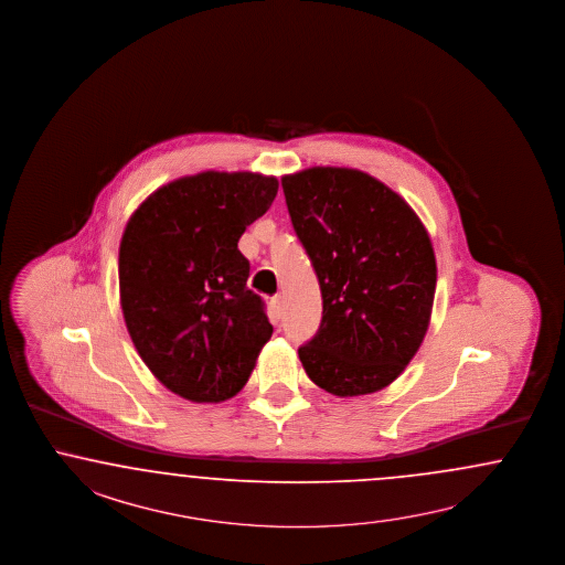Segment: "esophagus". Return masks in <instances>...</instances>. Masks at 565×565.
<instances>
[{
  "label": "esophagus",
  "mask_w": 565,
  "mask_h": 565,
  "mask_svg": "<svg viewBox=\"0 0 565 565\" xmlns=\"http://www.w3.org/2000/svg\"><path fill=\"white\" fill-rule=\"evenodd\" d=\"M270 311H273L274 320H280L282 318V313H285V303H282V297L280 295H276L270 299Z\"/></svg>",
  "instance_id": "obj_1"
}]
</instances>
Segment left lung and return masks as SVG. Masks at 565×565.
I'll use <instances>...</instances> for the list:
<instances>
[{
  "label": "left lung",
  "mask_w": 565,
  "mask_h": 565,
  "mask_svg": "<svg viewBox=\"0 0 565 565\" xmlns=\"http://www.w3.org/2000/svg\"><path fill=\"white\" fill-rule=\"evenodd\" d=\"M292 228L322 292L318 332L299 360L320 388L355 397L393 383L430 322L437 262L414 210L349 168L282 177Z\"/></svg>",
  "instance_id": "obj_1"
}]
</instances>
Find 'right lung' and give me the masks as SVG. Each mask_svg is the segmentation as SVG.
Returning <instances> with one entry per match:
<instances>
[{
  "mask_svg": "<svg viewBox=\"0 0 565 565\" xmlns=\"http://www.w3.org/2000/svg\"><path fill=\"white\" fill-rule=\"evenodd\" d=\"M276 191L274 177L201 172L158 189L128 220L118 255L128 334L153 376L184 399L237 395L273 337L238 238Z\"/></svg>",
  "mask_w": 565,
  "mask_h": 565,
  "instance_id": "right-lung-1",
  "label": "right lung"
}]
</instances>
